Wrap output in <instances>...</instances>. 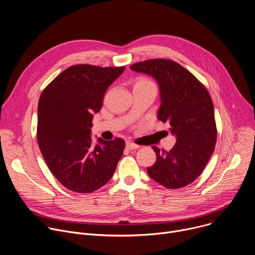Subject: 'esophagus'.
<instances>
[{"mask_svg": "<svg viewBox=\"0 0 255 255\" xmlns=\"http://www.w3.org/2000/svg\"><path fill=\"white\" fill-rule=\"evenodd\" d=\"M126 147H127L128 149L132 150V149H137V148H139L140 146H139L138 144H135V143H133V142H131V141H127V142H126Z\"/></svg>", "mask_w": 255, "mask_h": 255, "instance_id": "34e87169", "label": "esophagus"}]
</instances>
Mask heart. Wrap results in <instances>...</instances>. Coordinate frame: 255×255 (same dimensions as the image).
I'll use <instances>...</instances> for the list:
<instances>
[{"label":"heart","instance_id":"1","mask_svg":"<svg viewBox=\"0 0 255 255\" xmlns=\"http://www.w3.org/2000/svg\"><path fill=\"white\" fill-rule=\"evenodd\" d=\"M138 82H143V83H151L150 81H148V80H146V79H141V80H139Z\"/></svg>","mask_w":255,"mask_h":255}]
</instances>
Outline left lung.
Instances as JSON below:
<instances>
[{
  "label": "left lung",
  "instance_id": "8db88e82",
  "mask_svg": "<svg viewBox=\"0 0 255 255\" xmlns=\"http://www.w3.org/2000/svg\"><path fill=\"white\" fill-rule=\"evenodd\" d=\"M130 68L156 80L161 100L157 118L168 123L176 136L169 151L152 146L156 161L147 172L167 189L184 188L203 172L215 149L217 127L211 96L193 74L173 60L148 59Z\"/></svg>",
  "mask_w": 255,
  "mask_h": 255
}]
</instances>
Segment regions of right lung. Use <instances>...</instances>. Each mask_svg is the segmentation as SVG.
Instances as JSON below:
<instances>
[{
	"label": "right lung",
	"instance_id": "obj_1",
	"mask_svg": "<svg viewBox=\"0 0 255 255\" xmlns=\"http://www.w3.org/2000/svg\"><path fill=\"white\" fill-rule=\"evenodd\" d=\"M125 66L71 65L42 92L38 102L37 141L44 160L59 183L76 193H93L115 172L125 141L98 138L92 144L94 114L107 89Z\"/></svg>",
	"mask_w": 255,
	"mask_h": 255
}]
</instances>
